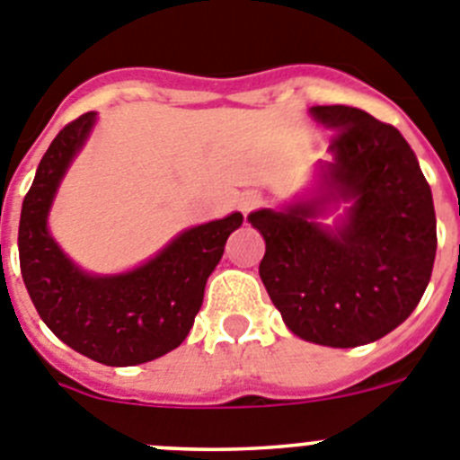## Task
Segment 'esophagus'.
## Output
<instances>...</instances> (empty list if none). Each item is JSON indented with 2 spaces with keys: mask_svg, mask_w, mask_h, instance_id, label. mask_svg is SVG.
<instances>
[{
  "mask_svg": "<svg viewBox=\"0 0 460 460\" xmlns=\"http://www.w3.org/2000/svg\"><path fill=\"white\" fill-rule=\"evenodd\" d=\"M261 194L256 192V190H247V192L240 194V199H238V208L243 210V215H247L250 210H254L256 206H261Z\"/></svg>",
  "mask_w": 460,
  "mask_h": 460,
  "instance_id": "obj_1",
  "label": "esophagus"
}]
</instances>
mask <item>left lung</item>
<instances>
[{
    "label": "left lung",
    "instance_id": "left-lung-1",
    "mask_svg": "<svg viewBox=\"0 0 460 460\" xmlns=\"http://www.w3.org/2000/svg\"><path fill=\"white\" fill-rule=\"evenodd\" d=\"M337 132L314 188L250 213L266 240L259 263L272 305L296 337L355 349L399 328L420 305L436 261L431 188L394 126L349 105H316ZM344 206L332 226L323 217Z\"/></svg>",
    "mask_w": 460,
    "mask_h": 460
}]
</instances>
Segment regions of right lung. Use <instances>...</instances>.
<instances>
[{
  "instance_id": "add662e5",
  "label": "right lung",
  "mask_w": 460,
  "mask_h": 460,
  "mask_svg": "<svg viewBox=\"0 0 460 460\" xmlns=\"http://www.w3.org/2000/svg\"><path fill=\"white\" fill-rule=\"evenodd\" d=\"M96 119V111L82 114L45 151L20 213V270L39 316L66 346L107 367H135L185 341L204 302L206 281L243 215L181 231L132 270H82L49 234L48 217Z\"/></svg>"
}]
</instances>
